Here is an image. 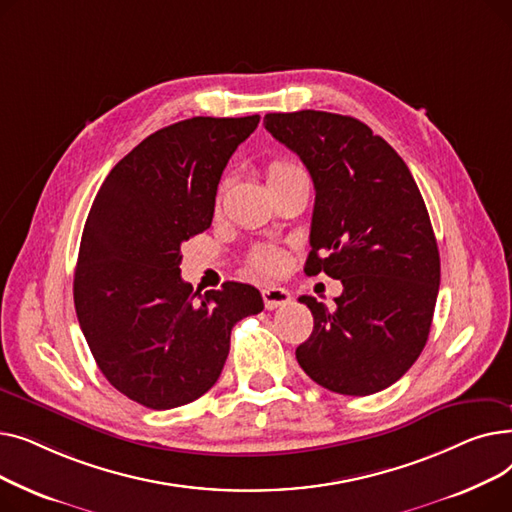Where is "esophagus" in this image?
<instances>
[{
    "mask_svg": "<svg viewBox=\"0 0 512 512\" xmlns=\"http://www.w3.org/2000/svg\"><path fill=\"white\" fill-rule=\"evenodd\" d=\"M261 297H263L265 309H270V311L290 303V292L284 290V288H263Z\"/></svg>",
    "mask_w": 512,
    "mask_h": 512,
    "instance_id": "obj_1",
    "label": "esophagus"
}]
</instances>
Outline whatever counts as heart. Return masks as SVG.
Segmentation results:
<instances>
[{
	"instance_id": "obj_1",
	"label": "heart",
	"mask_w": 512,
	"mask_h": 512,
	"mask_svg": "<svg viewBox=\"0 0 512 512\" xmlns=\"http://www.w3.org/2000/svg\"><path fill=\"white\" fill-rule=\"evenodd\" d=\"M294 170H299V168L288 164V161H272L270 168H267V180L290 174ZM282 267H284V255H282V251L272 249V247L257 249L249 259V270L259 276H274L282 270Z\"/></svg>"
}]
</instances>
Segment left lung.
Instances as JSON below:
<instances>
[{
    "label": "left lung",
    "instance_id": "8db88e82",
    "mask_svg": "<svg viewBox=\"0 0 512 512\" xmlns=\"http://www.w3.org/2000/svg\"><path fill=\"white\" fill-rule=\"evenodd\" d=\"M263 124L313 178L305 274L344 286L334 309L299 299L313 332L297 361L332 392H380L409 371L432 328L440 253L423 197L402 157L357 118L303 110Z\"/></svg>",
    "mask_w": 512,
    "mask_h": 512
}]
</instances>
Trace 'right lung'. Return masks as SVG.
<instances>
[{
    "mask_svg": "<svg viewBox=\"0 0 512 512\" xmlns=\"http://www.w3.org/2000/svg\"><path fill=\"white\" fill-rule=\"evenodd\" d=\"M259 116L191 118L161 128L103 180L80 238L74 307L97 367L155 411L203 396L224 369L230 332L263 311L255 286L193 292L180 245L205 232L236 147Z\"/></svg>",
    "mask_w": 512,
    "mask_h": 512,
    "instance_id": "obj_1",
    "label": "right lung"
}]
</instances>
